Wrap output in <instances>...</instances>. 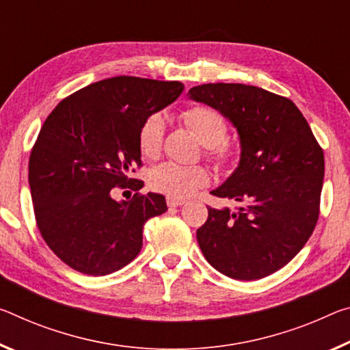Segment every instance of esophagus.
I'll list each match as a JSON object with an SVG mask.
<instances>
[{"label":"esophagus","instance_id":"esophagus-1","mask_svg":"<svg viewBox=\"0 0 350 350\" xmlns=\"http://www.w3.org/2000/svg\"><path fill=\"white\" fill-rule=\"evenodd\" d=\"M166 204L168 207H180V205L185 204V199H179V198H166Z\"/></svg>","mask_w":350,"mask_h":350}]
</instances>
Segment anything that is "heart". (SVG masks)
<instances>
[{"label": "heart", "mask_w": 350, "mask_h": 350, "mask_svg": "<svg viewBox=\"0 0 350 350\" xmlns=\"http://www.w3.org/2000/svg\"><path fill=\"white\" fill-rule=\"evenodd\" d=\"M185 124L205 148V155L218 165H227L235 159L237 149L224 140L227 126L223 116L207 105H196L182 113ZM165 120L152 113L143 121L138 132V148L148 159H155L162 149ZM210 174L201 165H179L163 162L149 171L148 182L154 191L170 198H188L208 184Z\"/></svg>", "instance_id": "heart-1"}]
</instances>
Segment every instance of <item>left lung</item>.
<instances>
[{"label":"left lung","mask_w":350,"mask_h":350,"mask_svg":"<svg viewBox=\"0 0 350 350\" xmlns=\"http://www.w3.org/2000/svg\"><path fill=\"white\" fill-rule=\"evenodd\" d=\"M188 98L227 118L240 137V162L213 196L238 202L208 208L199 247L221 274L257 280L291 262L318 223L324 152L291 99L245 84H202Z\"/></svg>","instance_id":"8db88e82"}]
</instances>
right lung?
<instances>
[{
  "instance_id": "1",
  "label": "right lung",
  "mask_w": 350,
  "mask_h": 350,
  "mask_svg": "<svg viewBox=\"0 0 350 350\" xmlns=\"http://www.w3.org/2000/svg\"><path fill=\"white\" fill-rule=\"evenodd\" d=\"M184 92L177 81L116 76L60 101L43 123L29 157L37 227L49 249L88 275L115 273L143 246V226L166 212L165 196L115 201L113 188L140 190L138 132L149 115Z\"/></svg>"
}]
</instances>
